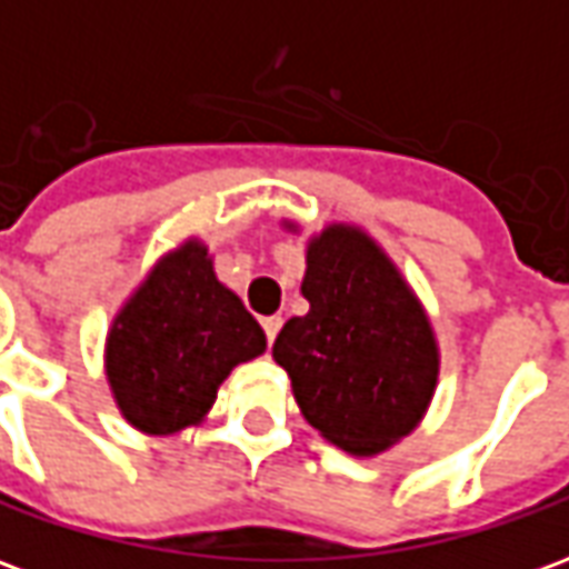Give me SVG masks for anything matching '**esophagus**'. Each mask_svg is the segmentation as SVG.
I'll return each instance as SVG.
<instances>
[{"label":"esophagus","instance_id":"esophagus-1","mask_svg":"<svg viewBox=\"0 0 569 569\" xmlns=\"http://www.w3.org/2000/svg\"><path fill=\"white\" fill-rule=\"evenodd\" d=\"M280 326H283L280 317H264V320H261V329H264V335H268V345H273V338H277V332H280Z\"/></svg>","mask_w":569,"mask_h":569}]
</instances>
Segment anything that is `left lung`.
<instances>
[{"mask_svg":"<svg viewBox=\"0 0 569 569\" xmlns=\"http://www.w3.org/2000/svg\"><path fill=\"white\" fill-rule=\"evenodd\" d=\"M301 296L310 310L280 329L273 359L305 420L353 457L393 448L423 420L439 383V345L420 298L393 259L345 222L308 240Z\"/></svg>","mask_w":569,"mask_h":569,"instance_id":"1","label":"left lung"}]
</instances>
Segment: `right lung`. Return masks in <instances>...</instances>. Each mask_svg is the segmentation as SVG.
<instances>
[{
  "mask_svg": "<svg viewBox=\"0 0 569 569\" xmlns=\"http://www.w3.org/2000/svg\"><path fill=\"white\" fill-rule=\"evenodd\" d=\"M264 332L219 283L198 237L154 261L106 335V381L130 427L173 436L210 415L222 381L264 353Z\"/></svg>",
  "mask_w": 569,
  "mask_h": 569,
  "instance_id": "1",
  "label": "right lung"
}]
</instances>
